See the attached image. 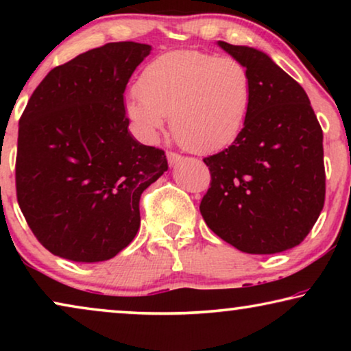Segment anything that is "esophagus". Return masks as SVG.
I'll return each mask as SVG.
<instances>
[{
    "mask_svg": "<svg viewBox=\"0 0 351 351\" xmlns=\"http://www.w3.org/2000/svg\"><path fill=\"white\" fill-rule=\"evenodd\" d=\"M167 161H169V165L171 166H176V165H179V162L184 160V158H182L180 155H177V153H172V152H169L167 153Z\"/></svg>",
    "mask_w": 351,
    "mask_h": 351,
    "instance_id": "obj_1",
    "label": "esophagus"
}]
</instances>
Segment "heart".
<instances>
[{"instance_id":"1","label":"heart","mask_w":351,"mask_h":351,"mask_svg":"<svg viewBox=\"0 0 351 351\" xmlns=\"http://www.w3.org/2000/svg\"><path fill=\"white\" fill-rule=\"evenodd\" d=\"M141 93L128 95L129 117L150 141L172 132L193 153L223 150L241 136L252 102L251 73L243 62L199 51H172L141 75Z\"/></svg>"}]
</instances>
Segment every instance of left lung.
Returning <instances> with one entry per match:
<instances>
[{"instance_id":"obj_1","label":"left lung","mask_w":351,"mask_h":351,"mask_svg":"<svg viewBox=\"0 0 351 351\" xmlns=\"http://www.w3.org/2000/svg\"><path fill=\"white\" fill-rule=\"evenodd\" d=\"M217 46L246 65L252 102L241 136L204 158L210 189L201 215L239 251H287L304 241L323 210V131L304 88L271 57L256 47Z\"/></svg>"}]
</instances>
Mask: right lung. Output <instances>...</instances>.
Wrapping results in <instances>:
<instances>
[{"instance_id": "add662e5", "label": "right lung", "mask_w": 351, "mask_h": 351, "mask_svg": "<svg viewBox=\"0 0 351 351\" xmlns=\"http://www.w3.org/2000/svg\"><path fill=\"white\" fill-rule=\"evenodd\" d=\"M150 45L108 43L56 66L19 121L16 186L47 251L104 262L141 228L142 191L167 171L165 152L129 132L124 89Z\"/></svg>"}]
</instances>
